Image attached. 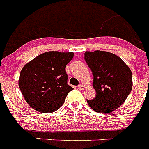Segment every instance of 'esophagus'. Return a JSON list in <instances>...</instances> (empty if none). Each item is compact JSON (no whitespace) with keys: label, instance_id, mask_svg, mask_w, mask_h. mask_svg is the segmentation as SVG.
Returning a JSON list of instances; mask_svg holds the SVG:
<instances>
[{"label":"esophagus","instance_id":"1","mask_svg":"<svg viewBox=\"0 0 149 149\" xmlns=\"http://www.w3.org/2000/svg\"><path fill=\"white\" fill-rule=\"evenodd\" d=\"M78 89H80V90H84V89H85V87H84V86L83 85V84H79L78 85Z\"/></svg>","mask_w":149,"mask_h":149}]
</instances>
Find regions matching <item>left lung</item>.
<instances>
[{
    "label": "left lung",
    "instance_id": "1",
    "mask_svg": "<svg viewBox=\"0 0 149 149\" xmlns=\"http://www.w3.org/2000/svg\"><path fill=\"white\" fill-rule=\"evenodd\" d=\"M84 59L93 74L95 98L87 100L91 108L109 113L124 103L132 89L131 69L119 56L107 51H86Z\"/></svg>",
    "mask_w": 149,
    "mask_h": 149
}]
</instances>
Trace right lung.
<instances>
[{"label": "right lung", "mask_w": 149, "mask_h": 149, "mask_svg": "<svg viewBox=\"0 0 149 149\" xmlns=\"http://www.w3.org/2000/svg\"><path fill=\"white\" fill-rule=\"evenodd\" d=\"M74 53L48 51L27 63L21 71L18 86L32 108L49 113L63 104L73 88L68 84L65 66Z\"/></svg>", "instance_id": "1"}]
</instances>
